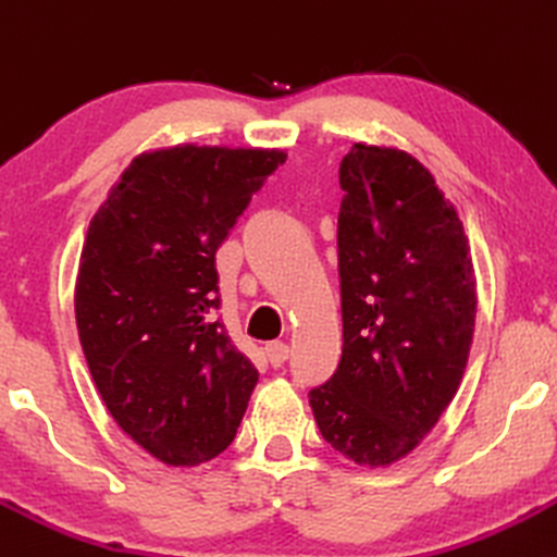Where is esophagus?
Segmentation results:
<instances>
[{
  "label": "esophagus",
  "instance_id": "obj_1",
  "mask_svg": "<svg viewBox=\"0 0 557 557\" xmlns=\"http://www.w3.org/2000/svg\"><path fill=\"white\" fill-rule=\"evenodd\" d=\"M264 355H267V360H270L272 368H280V366H285L287 358H290V347H287L285 343H270L264 347Z\"/></svg>",
  "mask_w": 557,
  "mask_h": 557
}]
</instances>
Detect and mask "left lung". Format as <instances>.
<instances>
[{
  "label": "left lung",
  "mask_w": 557,
  "mask_h": 557,
  "mask_svg": "<svg viewBox=\"0 0 557 557\" xmlns=\"http://www.w3.org/2000/svg\"><path fill=\"white\" fill-rule=\"evenodd\" d=\"M339 186L343 358L308 401L334 451L386 467L457 394L478 285L457 210L420 160L358 143L339 163Z\"/></svg>",
  "instance_id": "obj_1"
}]
</instances>
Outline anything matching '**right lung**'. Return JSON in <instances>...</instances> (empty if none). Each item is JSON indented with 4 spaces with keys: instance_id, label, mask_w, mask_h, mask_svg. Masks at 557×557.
Listing matches in <instances>:
<instances>
[{
    "instance_id": "obj_1",
    "label": "right lung",
    "mask_w": 557,
    "mask_h": 557,
    "mask_svg": "<svg viewBox=\"0 0 557 557\" xmlns=\"http://www.w3.org/2000/svg\"><path fill=\"white\" fill-rule=\"evenodd\" d=\"M285 158L197 145L145 152L87 227L79 345L119 428L165 465L225 451L259 381L214 319V253Z\"/></svg>"
}]
</instances>
